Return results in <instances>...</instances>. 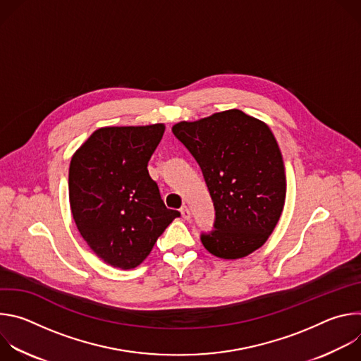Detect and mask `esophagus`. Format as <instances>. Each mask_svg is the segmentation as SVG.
<instances>
[{
	"label": "esophagus",
	"instance_id": "obj_1",
	"mask_svg": "<svg viewBox=\"0 0 361 361\" xmlns=\"http://www.w3.org/2000/svg\"><path fill=\"white\" fill-rule=\"evenodd\" d=\"M180 213H181V217L184 220H188L191 217V213H190V209L187 207V205H183V207L180 209Z\"/></svg>",
	"mask_w": 361,
	"mask_h": 361
}]
</instances>
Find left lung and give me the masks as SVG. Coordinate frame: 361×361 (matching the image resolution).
Instances as JSON below:
<instances>
[{
	"label": "left lung",
	"mask_w": 361,
	"mask_h": 361,
	"mask_svg": "<svg viewBox=\"0 0 361 361\" xmlns=\"http://www.w3.org/2000/svg\"><path fill=\"white\" fill-rule=\"evenodd\" d=\"M174 135L200 166L214 205L202 245L220 259H240L260 248L284 205L286 174L271 130L240 110L178 123Z\"/></svg>",
	"instance_id": "8db88e82"
}]
</instances>
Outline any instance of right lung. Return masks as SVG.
I'll use <instances>...</instances> for the list:
<instances>
[{"mask_svg": "<svg viewBox=\"0 0 361 361\" xmlns=\"http://www.w3.org/2000/svg\"><path fill=\"white\" fill-rule=\"evenodd\" d=\"M163 124L106 127L74 154L68 190L74 221L99 259L121 270L141 264L169 224L180 217L147 170Z\"/></svg>", "mask_w": 361, "mask_h": 361, "instance_id": "obj_1", "label": "right lung"}]
</instances>
